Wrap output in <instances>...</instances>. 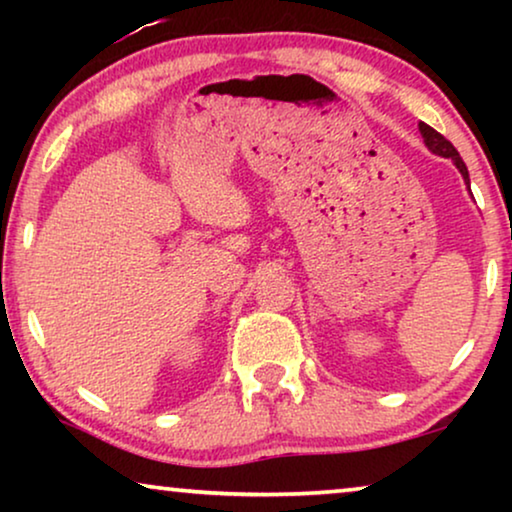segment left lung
Instances as JSON below:
<instances>
[{"label":"left lung","instance_id":"left-lung-1","mask_svg":"<svg viewBox=\"0 0 512 512\" xmlns=\"http://www.w3.org/2000/svg\"><path fill=\"white\" fill-rule=\"evenodd\" d=\"M419 132H422V137H424V144L429 146V151H431V153H436V156L452 158V160H454V165H457V170L461 172V177L466 179V184H471V179H468L466 163H464V160H461L459 151L454 149L450 139H445L443 135H440L438 130H433L431 125H426V123H419Z\"/></svg>","mask_w":512,"mask_h":512}]
</instances>
